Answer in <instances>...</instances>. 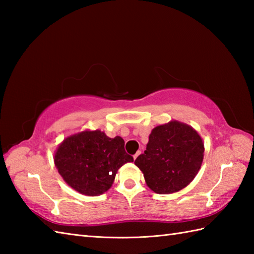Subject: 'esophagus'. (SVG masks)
Here are the masks:
<instances>
[{"instance_id": "obj_1", "label": "esophagus", "mask_w": 254, "mask_h": 254, "mask_svg": "<svg viewBox=\"0 0 254 254\" xmlns=\"http://www.w3.org/2000/svg\"><path fill=\"white\" fill-rule=\"evenodd\" d=\"M139 154H141V150H138V152H137L135 155L133 156V158H134V159H136V158L138 157V155H139Z\"/></svg>"}]
</instances>
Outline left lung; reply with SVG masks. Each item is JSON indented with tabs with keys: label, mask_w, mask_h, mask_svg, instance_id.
<instances>
[{
	"label": "left lung",
	"mask_w": 254,
	"mask_h": 254,
	"mask_svg": "<svg viewBox=\"0 0 254 254\" xmlns=\"http://www.w3.org/2000/svg\"><path fill=\"white\" fill-rule=\"evenodd\" d=\"M204 144L195 130L171 121L152 131L146 150L135 159L149 189L169 194L186 188L201 168Z\"/></svg>",
	"instance_id": "8db88e82"
}]
</instances>
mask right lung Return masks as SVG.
Masks as SVG:
<instances>
[{"label": "right lung", "mask_w": 254, "mask_h": 254, "mask_svg": "<svg viewBox=\"0 0 254 254\" xmlns=\"http://www.w3.org/2000/svg\"><path fill=\"white\" fill-rule=\"evenodd\" d=\"M120 136L101 131H84L69 136L58 147L55 164L68 186L85 195H99L112 186L118 169L133 161Z\"/></svg>", "instance_id": "1"}]
</instances>
